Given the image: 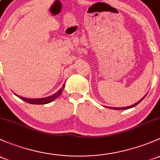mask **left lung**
<instances>
[{
	"instance_id": "left-lung-1",
	"label": "left lung",
	"mask_w": 160,
	"mask_h": 160,
	"mask_svg": "<svg viewBox=\"0 0 160 160\" xmlns=\"http://www.w3.org/2000/svg\"><path fill=\"white\" fill-rule=\"evenodd\" d=\"M146 96H147V94H146V95L144 96V97H142V98L140 100H139V101H138L137 102H136V103L132 104V105L129 106V107H108V108H110V109H113V110H127V109H130V108H132V107H136V106H137V104H139V102H140L141 101H142V100H143L144 98H145V97H146Z\"/></svg>"
}]
</instances>
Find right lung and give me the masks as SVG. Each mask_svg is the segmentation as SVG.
Segmentation results:
<instances>
[{"label":"right lung","mask_w":160,"mask_h":160,"mask_svg":"<svg viewBox=\"0 0 160 160\" xmlns=\"http://www.w3.org/2000/svg\"><path fill=\"white\" fill-rule=\"evenodd\" d=\"M64 87H65V84L63 83L61 88H60L58 92H56V93H55L54 94H53V95L49 96V97H43V98H37V99L25 98V97H20V96L16 95L15 93L14 94L17 96V97H19L20 99L23 100V101L28 102V103H31V104H47V103H49V102H51L52 101H53L55 99L58 98L59 96L61 94L62 92H63V90L64 89Z\"/></svg>","instance_id":"1"}]
</instances>
